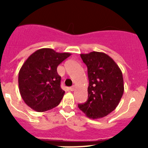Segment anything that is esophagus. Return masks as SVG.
<instances>
[{
	"label": "esophagus",
	"mask_w": 148,
	"mask_h": 148,
	"mask_svg": "<svg viewBox=\"0 0 148 148\" xmlns=\"http://www.w3.org/2000/svg\"><path fill=\"white\" fill-rule=\"evenodd\" d=\"M69 90L71 91V92H73V91L74 90V86H71V87H69Z\"/></svg>",
	"instance_id": "obj_1"
}]
</instances>
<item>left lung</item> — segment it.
Masks as SVG:
<instances>
[{
  "instance_id": "left-lung-1",
  "label": "left lung",
  "mask_w": 148,
  "mask_h": 148,
  "mask_svg": "<svg viewBox=\"0 0 148 148\" xmlns=\"http://www.w3.org/2000/svg\"><path fill=\"white\" fill-rule=\"evenodd\" d=\"M80 56L87 66L89 83L88 99L78 107L89 118H102L115 110L123 95L122 71L110 56L102 52Z\"/></svg>"
}]
</instances>
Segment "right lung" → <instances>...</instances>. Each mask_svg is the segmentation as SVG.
Returning a JSON list of instances; mask_svg holds the SVG:
<instances>
[{
	"instance_id": "obj_1",
	"label": "right lung",
	"mask_w": 148,
	"mask_h": 148,
	"mask_svg": "<svg viewBox=\"0 0 148 148\" xmlns=\"http://www.w3.org/2000/svg\"><path fill=\"white\" fill-rule=\"evenodd\" d=\"M71 56L52 49H38L23 63L18 73V88L24 102L36 112L58 106L65 92L61 88L57 66Z\"/></svg>"
}]
</instances>
